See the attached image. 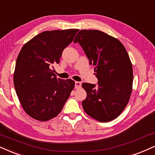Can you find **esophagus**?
Here are the masks:
<instances>
[{"mask_svg":"<svg viewBox=\"0 0 155 155\" xmlns=\"http://www.w3.org/2000/svg\"><path fill=\"white\" fill-rule=\"evenodd\" d=\"M81 86H82V83H81V82L76 81L75 83H74V87H75L76 89L81 88Z\"/></svg>","mask_w":155,"mask_h":155,"instance_id":"esophagus-1","label":"esophagus"}]
</instances>
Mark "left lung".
<instances>
[{"instance_id": "1", "label": "left lung", "mask_w": 155, "mask_h": 155, "mask_svg": "<svg viewBox=\"0 0 155 155\" xmlns=\"http://www.w3.org/2000/svg\"><path fill=\"white\" fill-rule=\"evenodd\" d=\"M78 42L94 65L98 86L84 83L87 97L82 105L87 115L101 122L117 118L126 108L132 91L133 69L125 47L119 40L98 30L78 32Z\"/></svg>"}]
</instances>
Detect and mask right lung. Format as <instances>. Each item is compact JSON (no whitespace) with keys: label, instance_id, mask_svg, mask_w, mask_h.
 <instances>
[{"label":"right lung","instance_id":"add662e5","mask_svg":"<svg viewBox=\"0 0 155 155\" xmlns=\"http://www.w3.org/2000/svg\"><path fill=\"white\" fill-rule=\"evenodd\" d=\"M78 29L46 31L23 46L17 57L13 83L25 112L47 121L61 112L74 87L71 79L57 78L53 64H58L64 48Z\"/></svg>","mask_w":155,"mask_h":155}]
</instances>
